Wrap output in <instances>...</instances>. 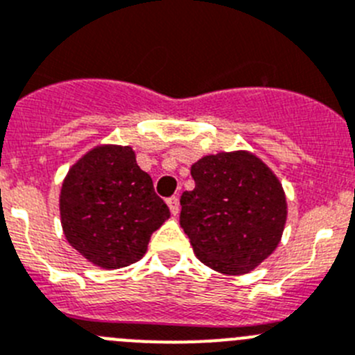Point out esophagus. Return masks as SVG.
Segmentation results:
<instances>
[{
	"mask_svg": "<svg viewBox=\"0 0 355 355\" xmlns=\"http://www.w3.org/2000/svg\"><path fill=\"white\" fill-rule=\"evenodd\" d=\"M168 207H170L171 214L178 215V211H180V203H178V198L177 196H171L170 200H168Z\"/></svg>",
	"mask_w": 355,
	"mask_h": 355,
	"instance_id": "esophagus-1",
	"label": "esophagus"
}]
</instances>
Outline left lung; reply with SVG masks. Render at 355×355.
Listing matches in <instances>:
<instances>
[{"label": "left lung", "instance_id": "obj_1", "mask_svg": "<svg viewBox=\"0 0 355 355\" xmlns=\"http://www.w3.org/2000/svg\"><path fill=\"white\" fill-rule=\"evenodd\" d=\"M196 187L180 198V226L198 259L226 275L259 266L282 238V184L250 152L205 155L191 168Z\"/></svg>", "mask_w": 355, "mask_h": 355}]
</instances>
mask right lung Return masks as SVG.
<instances>
[{
    "label": "right lung",
    "instance_id": "right-lung-1",
    "mask_svg": "<svg viewBox=\"0 0 355 355\" xmlns=\"http://www.w3.org/2000/svg\"><path fill=\"white\" fill-rule=\"evenodd\" d=\"M59 208L69 245L107 270L140 261L152 233L170 217L132 148L117 145L92 148L73 164Z\"/></svg>",
    "mask_w": 355,
    "mask_h": 355
}]
</instances>
